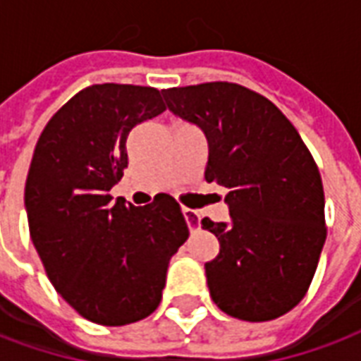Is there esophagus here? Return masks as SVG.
<instances>
[{
    "mask_svg": "<svg viewBox=\"0 0 361 361\" xmlns=\"http://www.w3.org/2000/svg\"><path fill=\"white\" fill-rule=\"evenodd\" d=\"M181 212H183V218L188 221L189 231H195V229L199 228V214L195 210H191V208H181Z\"/></svg>",
    "mask_w": 361,
    "mask_h": 361,
    "instance_id": "1",
    "label": "esophagus"
}]
</instances>
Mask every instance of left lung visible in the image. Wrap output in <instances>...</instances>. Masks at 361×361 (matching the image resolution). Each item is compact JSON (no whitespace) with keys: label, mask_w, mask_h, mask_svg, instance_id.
<instances>
[{"label":"left lung","mask_w":361,"mask_h":361,"mask_svg":"<svg viewBox=\"0 0 361 361\" xmlns=\"http://www.w3.org/2000/svg\"><path fill=\"white\" fill-rule=\"evenodd\" d=\"M162 95L207 135L204 180L228 189L231 221H201L220 241L204 264L212 300L245 322L287 314L308 293L327 237L316 160L289 118L245 85L207 82Z\"/></svg>","instance_id":"obj_1"}]
</instances>
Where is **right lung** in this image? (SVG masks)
<instances>
[{
	"label": "right lung",
	"instance_id": "add662e5",
	"mask_svg": "<svg viewBox=\"0 0 361 361\" xmlns=\"http://www.w3.org/2000/svg\"><path fill=\"white\" fill-rule=\"evenodd\" d=\"M162 111L157 87L93 84L53 114L32 154L24 188L32 243L55 290L99 325L151 316L168 262L189 237L170 195L133 207L109 193L128 168L130 132Z\"/></svg>",
	"mask_w": 361,
	"mask_h": 361
}]
</instances>
